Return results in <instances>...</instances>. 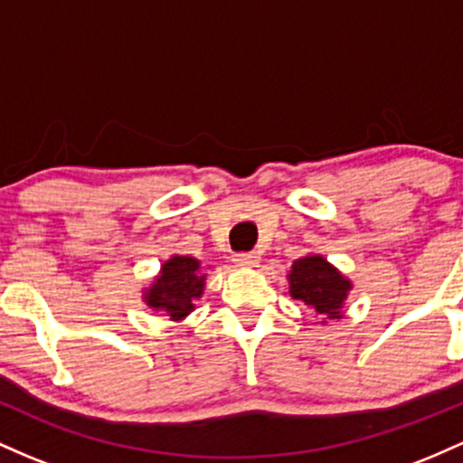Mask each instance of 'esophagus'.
Returning a JSON list of instances; mask_svg holds the SVG:
<instances>
[{
    "label": "esophagus",
    "mask_w": 463,
    "mask_h": 463,
    "mask_svg": "<svg viewBox=\"0 0 463 463\" xmlns=\"http://www.w3.org/2000/svg\"><path fill=\"white\" fill-rule=\"evenodd\" d=\"M233 262H236L238 267H242V269H251V267H258L260 256H258V253H253V251L236 253V256H233Z\"/></svg>",
    "instance_id": "obj_1"
}]
</instances>
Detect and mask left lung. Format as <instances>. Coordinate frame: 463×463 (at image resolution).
Segmentation results:
<instances>
[{"label":"left lung","instance_id":"8db88e82","mask_svg":"<svg viewBox=\"0 0 463 463\" xmlns=\"http://www.w3.org/2000/svg\"><path fill=\"white\" fill-rule=\"evenodd\" d=\"M288 279L290 295L295 299H301L319 315H328V319H339L350 282L324 258L306 256L295 260Z\"/></svg>","mask_w":463,"mask_h":463}]
</instances>
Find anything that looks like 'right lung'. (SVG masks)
<instances>
[{
    "label": "right lung",
    "mask_w": 463,
    "mask_h": 463,
    "mask_svg": "<svg viewBox=\"0 0 463 463\" xmlns=\"http://www.w3.org/2000/svg\"><path fill=\"white\" fill-rule=\"evenodd\" d=\"M205 275L199 260L175 256L162 267V275L146 293L150 308L164 310L170 319H184L194 308V299L203 293Z\"/></svg>",
    "instance_id": "add662e5"
}]
</instances>
